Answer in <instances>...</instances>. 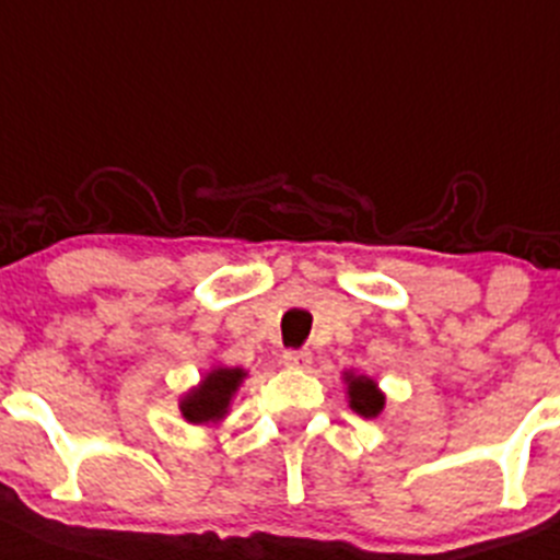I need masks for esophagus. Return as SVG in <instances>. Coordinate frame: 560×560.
<instances>
[{
	"instance_id": "obj_1",
	"label": "esophagus",
	"mask_w": 560,
	"mask_h": 560,
	"mask_svg": "<svg viewBox=\"0 0 560 560\" xmlns=\"http://www.w3.org/2000/svg\"><path fill=\"white\" fill-rule=\"evenodd\" d=\"M283 363L289 365V369H311L313 354L307 349H291L283 354Z\"/></svg>"
}]
</instances>
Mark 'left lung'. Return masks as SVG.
Instances as JSON below:
<instances>
[{"label":"left lung","instance_id":"obj_1","mask_svg":"<svg viewBox=\"0 0 560 560\" xmlns=\"http://www.w3.org/2000/svg\"><path fill=\"white\" fill-rule=\"evenodd\" d=\"M346 396H349V407L363 418H376V415L385 409V393L376 387V382L371 376H357L346 374Z\"/></svg>","mask_w":560,"mask_h":560}]
</instances>
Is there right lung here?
<instances>
[{
    "label": "right lung",
    "instance_id": "add662e5",
    "mask_svg": "<svg viewBox=\"0 0 560 560\" xmlns=\"http://www.w3.org/2000/svg\"><path fill=\"white\" fill-rule=\"evenodd\" d=\"M244 376L247 374H244L242 369H225V365L211 369L200 385L191 387V390L180 398V415H184V420H189V423L195 425L220 423L228 415L233 393L238 390Z\"/></svg>",
    "mask_w": 560,
    "mask_h": 560
}]
</instances>
